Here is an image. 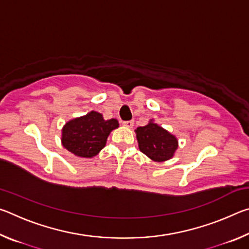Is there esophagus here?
Wrapping results in <instances>:
<instances>
[{
  "mask_svg": "<svg viewBox=\"0 0 249 249\" xmlns=\"http://www.w3.org/2000/svg\"><path fill=\"white\" fill-rule=\"evenodd\" d=\"M123 125L124 126H126V127H133V125H134V121H125V122H123Z\"/></svg>",
  "mask_w": 249,
  "mask_h": 249,
  "instance_id": "obj_1",
  "label": "esophagus"
}]
</instances>
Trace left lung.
<instances>
[{"label":"left lung","instance_id":"left-lung-1","mask_svg":"<svg viewBox=\"0 0 249 249\" xmlns=\"http://www.w3.org/2000/svg\"><path fill=\"white\" fill-rule=\"evenodd\" d=\"M138 146L142 154L155 161H165L170 159L178 147L177 138L150 122L148 125L136 129Z\"/></svg>","mask_w":249,"mask_h":249}]
</instances>
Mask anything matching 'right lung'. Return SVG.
<instances>
[{"mask_svg": "<svg viewBox=\"0 0 249 249\" xmlns=\"http://www.w3.org/2000/svg\"><path fill=\"white\" fill-rule=\"evenodd\" d=\"M119 127L115 119L105 121L102 114L92 111L86 116L68 122L62 129V145L79 157L91 158L107 144L108 134Z\"/></svg>", "mask_w": 249, "mask_h": 249, "instance_id": "right-lung-1", "label": "right lung"}]
</instances>
